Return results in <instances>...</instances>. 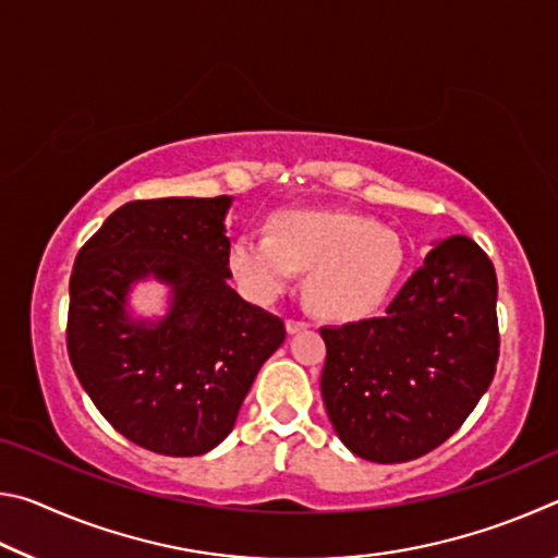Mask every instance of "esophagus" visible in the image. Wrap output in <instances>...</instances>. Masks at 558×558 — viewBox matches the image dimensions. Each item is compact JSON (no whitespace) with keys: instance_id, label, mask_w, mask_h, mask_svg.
I'll use <instances>...</instances> for the list:
<instances>
[{"instance_id":"esophagus-1","label":"esophagus","mask_w":558,"mask_h":558,"mask_svg":"<svg viewBox=\"0 0 558 558\" xmlns=\"http://www.w3.org/2000/svg\"><path fill=\"white\" fill-rule=\"evenodd\" d=\"M286 329H288V335H298V332H302V329H307V323H302V319H288Z\"/></svg>"}]
</instances>
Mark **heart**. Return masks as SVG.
<instances>
[{"label": "heart", "instance_id": "obj_1", "mask_svg": "<svg viewBox=\"0 0 558 558\" xmlns=\"http://www.w3.org/2000/svg\"><path fill=\"white\" fill-rule=\"evenodd\" d=\"M399 233L352 211L286 209L270 235L245 231L229 251L231 272L258 302H272L307 270V298L319 315L356 319L391 295L403 270Z\"/></svg>", "mask_w": 558, "mask_h": 558}]
</instances>
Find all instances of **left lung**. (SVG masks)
Masks as SVG:
<instances>
[{"label": "left lung", "instance_id": "1", "mask_svg": "<svg viewBox=\"0 0 558 558\" xmlns=\"http://www.w3.org/2000/svg\"><path fill=\"white\" fill-rule=\"evenodd\" d=\"M497 276L468 235L436 241L381 317L323 327V401L339 440L372 462L426 456L495 376Z\"/></svg>", "mask_w": 558, "mask_h": 558}]
</instances>
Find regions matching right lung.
<instances>
[{"mask_svg":"<svg viewBox=\"0 0 558 558\" xmlns=\"http://www.w3.org/2000/svg\"><path fill=\"white\" fill-rule=\"evenodd\" d=\"M231 204L233 196L130 202L73 266V372L112 428L162 456L192 458L219 446L286 339L280 317L229 286ZM143 281L166 288L162 316H140L131 305Z\"/></svg>","mask_w":558,"mask_h":558,"instance_id":"1","label":"right lung"}]
</instances>
